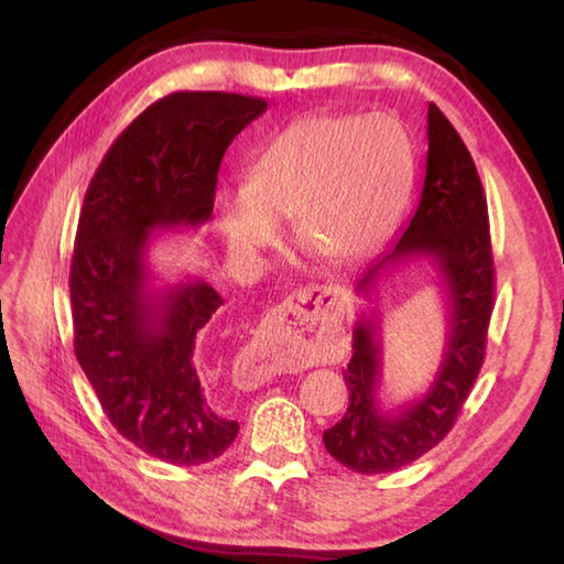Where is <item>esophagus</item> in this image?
Here are the masks:
<instances>
[{
	"mask_svg": "<svg viewBox=\"0 0 564 564\" xmlns=\"http://www.w3.org/2000/svg\"><path fill=\"white\" fill-rule=\"evenodd\" d=\"M289 313L293 315H307L310 319H327L334 315V297L327 289H319V285H313V289L297 291L291 301H289Z\"/></svg>",
	"mask_w": 564,
	"mask_h": 564,
	"instance_id": "esophagus-1",
	"label": "esophagus"
}]
</instances>
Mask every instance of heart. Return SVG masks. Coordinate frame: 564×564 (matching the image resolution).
Instances as JSON below:
<instances>
[{"label":"heart","instance_id":"1","mask_svg":"<svg viewBox=\"0 0 564 564\" xmlns=\"http://www.w3.org/2000/svg\"><path fill=\"white\" fill-rule=\"evenodd\" d=\"M412 145L386 113H310L283 128L237 191L215 198L230 254L259 259L279 242V218L334 261L370 254L398 218L412 182Z\"/></svg>","mask_w":564,"mask_h":564}]
</instances>
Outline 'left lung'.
Returning a JSON list of instances; mask_svg holds the SVG:
<instances>
[{
  "label": "left lung",
  "mask_w": 564,
  "mask_h": 564,
  "mask_svg": "<svg viewBox=\"0 0 564 564\" xmlns=\"http://www.w3.org/2000/svg\"><path fill=\"white\" fill-rule=\"evenodd\" d=\"M426 174L422 198L394 247L358 275L354 293L370 303L398 263L429 259L448 310L441 364L424 394L386 410L382 317L358 310L354 356L344 368L349 406L322 434L334 460L354 473H392L446 438L480 373L495 305V261L482 182L465 142L436 104L426 111Z\"/></svg>",
  "instance_id": "obj_1"
}]
</instances>
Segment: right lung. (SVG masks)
<instances>
[{
  "label": "right lung",
  "instance_id": "obj_1",
  "mask_svg": "<svg viewBox=\"0 0 564 564\" xmlns=\"http://www.w3.org/2000/svg\"><path fill=\"white\" fill-rule=\"evenodd\" d=\"M267 101L176 91L154 101L106 152L84 196L69 269L75 354L118 434L172 465H200L239 424L203 390V334L223 305L200 279L158 289L152 235L208 223L225 150Z\"/></svg>",
  "mask_w": 564,
  "mask_h": 564
}]
</instances>
